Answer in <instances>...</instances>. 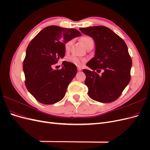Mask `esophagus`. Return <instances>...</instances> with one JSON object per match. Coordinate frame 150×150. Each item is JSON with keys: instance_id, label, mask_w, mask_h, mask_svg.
Returning a JSON list of instances; mask_svg holds the SVG:
<instances>
[{"instance_id": "1", "label": "esophagus", "mask_w": 150, "mask_h": 150, "mask_svg": "<svg viewBox=\"0 0 150 150\" xmlns=\"http://www.w3.org/2000/svg\"><path fill=\"white\" fill-rule=\"evenodd\" d=\"M81 70H82V69H81V67H78V71H81Z\"/></svg>"}]
</instances>
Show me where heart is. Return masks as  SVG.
I'll list each match as a JSON object with an SVG mask.
<instances>
[{
    "label": "heart",
    "instance_id": "b5f03b06",
    "mask_svg": "<svg viewBox=\"0 0 150 150\" xmlns=\"http://www.w3.org/2000/svg\"><path fill=\"white\" fill-rule=\"evenodd\" d=\"M81 41H82L85 47L87 46H88L89 44L94 43L93 39L91 37H89V36H84V37H83L82 39H81ZM72 42V40H69V41H67L65 44L64 49H65L66 52H68L69 51ZM86 61V59L81 58V57H79L76 56H69L68 57H67V62H71V63H72V64H73L76 66H80L82 65Z\"/></svg>",
    "mask_w": 150,
    "mask_h": 150
}]
</instances>
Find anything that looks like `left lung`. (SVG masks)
I'll return each mask as SVG.
<instances>
[{
    "instance_id": "1",
    "label": "left lung",
    "mask_w": 150,
    "mask_h": 150,
    "mask_svg": "<svg viewBox=\"0 0 150 150\" xmlns=\"http://www.w3.org/2000/svg\"><path fill=\"white\" fill-rule=\"evenodd\" d=\"M79 30L91 37L96 44L95 55L86 64L93 71H83L86 76L85 84L88 88L89 96L101 103L116 100L131 79L132 60L128 47L119 35L105 26L88 27ZM95 70H103V72L99 76Z\"/></svg>"
}]
</instances>
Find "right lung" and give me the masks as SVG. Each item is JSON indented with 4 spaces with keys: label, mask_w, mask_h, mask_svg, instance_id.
I'll return each instance as SVG.
<instances>
[{
    "label": "right lung",
    "mask_w": 150,
    "mask_h": 150,
    "mask_svg": "<svg viewBox=\"0 0 150 150\" xmlns=\"http://www.w3.org/2000/svg\"><path fill=\"white\" fill-rule=\"evenodd\" d=\"M81 35L74 29L50 25L29 44L23 62L25 84L39 103L52 104L64 97L68 85L77 73L76 66L63 61L61 69L53 70L52 65L64 57L65 44Z\"/></svg>",
    "instance_id": "right-lung-1"
}]
</instances>
